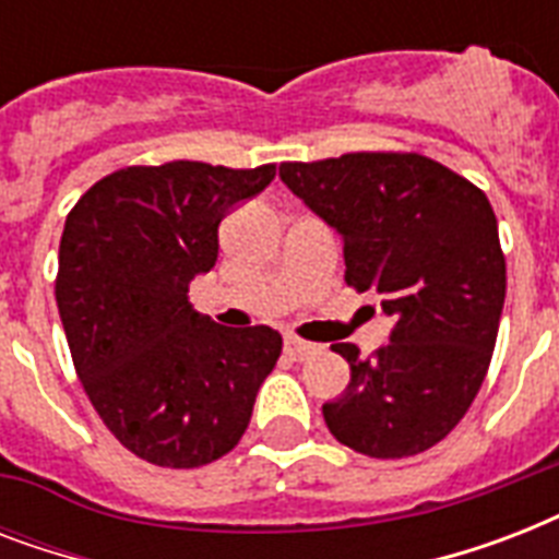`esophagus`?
<instances>
[{"instance_id":"obj_1","label":"esophagus","mask_w":559,"mask_h":559,"mask_svg":"<svg viewBox=\"0 0 559 559\" xmlns=\"http://www.w3.org/2000/svg\"><path fill=\"white\" fill-rule=\"evenodd\" d=\"M284 350H287L293 359H307V357H313L319 348H316V345H310V342L298 340V336H287V340H284Z\"/></svg>"}]
</instances>
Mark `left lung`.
Masks as SVG:
<instances>
[{
  "label": "left lung",
  "mask_w": 559,
  "mask_h": 559,
  "mask_svg": "<svg viewBox=\"0 0 559 559\" xmlns=\"http://www.w3.org/2000/svg\"><path fill=\"white\" fill-rule=\"evenodd\" d=\"M278 174L342 237L348 287L377 293L394 322L371 359L333 345L350 382L322 406L324 424L371 459L429 450L467 415L493 357L508 278L490 202L417 153L284 162Z\"/></svg>",
  "instance_id": "obj_1"
}]
</instances>
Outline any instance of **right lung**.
<instances>
[{"mask_svg":"<svg viewBox=\"0 0 559 559\" xmlns=\"http://www.w3.org/2000/svg\"><path fill=\"white\" fill-rule=\"evenodd\" d=\"M275 179L205 162L124 168L66 217L57 310L107 429L156 467H202L243 438L281 333L223 328L188 287L217 263L219 219Z\"/></svg>","mask_w":559,"mask_h":559,"instance_id":"right-lung-1","label":"right lung"}]
</instances>
